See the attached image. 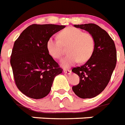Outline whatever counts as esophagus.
<instances>
[{"instance_id":"34e87169","label":"esophagus","mask_w":125,"mask_h":125,"mask_svg":"<svg viewBox=\"0 0 125 125\" xmlns=\"http://www.w3.org/2000/svg\"><path fill=\"white\" fill-rule=\"evenodd\" d=\"M64 72L65 73H66V74L70 75L71 73H72V71H71L70 70H68V69H64Z\"/></svg>"}]
</instances>
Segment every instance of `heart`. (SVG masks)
<instances>
[{"label": "heart", "instance_id": "heart-1", "mask_svg": "<svg viewBox=\"0 0 125 125\" xmlns=\"http://www.w3.org/2000/svg\"><path fill=\"white\" fill-rule=\"evenodd\" d=\"M59 39L50 37L46 43L49 54L54 59H60L67 47L68 54L61 61L63 68H68L79 61L85 62L90 59L94 52L95 39L90 33L83 32L80 29L68 27L60 31Z\"/></svg>", "mask_w": 125, "mask_h": 125}]
</instances>
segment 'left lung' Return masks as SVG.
I'll return each instance as SVG.
<instances>
[{
  "label": "left lung",
  "mask_w": 125,
  "mask_h": 125,
  "mask_svg": "<svg viewBox=\"0 0 125 125\" xmlns=\"http://www.w3.org/2000/svg\"><path fill=\"white\" fill-rule=\"evenodd\" d=\"M92 35L95 49L92 55L84 65L73 68L72 72L79 77V83L72 87L82 99L92 98L102 92L109 83L117 62L114 42L108 33L95 24L74 25Z\"/></svg>",
  "instance_id": "left-lung-1"
}]
</instances>
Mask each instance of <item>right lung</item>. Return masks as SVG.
Here are the masks:
<instances>
[{"mask_svg": "<svg viewBox=\"0 0 125 125\" xmlns=\"http://www.w3.org/2000/svg\"><path fill=\"white\" fill-rule=\"evenodd\" d=\"M65 26L32 24L14 43L10 63L15 84L22 94L32 99L46 97L56 75L62 72L47 50L48 40Z\"/></svg>", "mask_w": 125, "mask_h": 125, "instance_id": "obj_1", "label": "right lung"}]
</instances>
